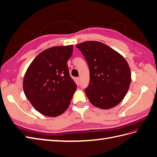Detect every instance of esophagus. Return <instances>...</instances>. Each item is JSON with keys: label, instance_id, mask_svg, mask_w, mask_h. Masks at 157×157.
Instances as JSON below:
<instances>
[{"label": "esophagus", "instance_id": "esophagus-1", "mask_svg": "<svg viewBox=\"0 0 157 157\" xmlns=\"http://www.w3.org/2000/svg\"><path fill=\"white\" fill-rule=\"evenodd\" d=\"M75 82H76V85H79V84H80V78H79V77L76 78V79H75Z\"/></svg>", "mask_w": 157, "mask_h": 157}]
</instances>
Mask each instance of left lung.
Listing matches in <instances>:
<instances>
[{"label": "left lung", "instance_id": "left-lung-1", "mask_svg": "<svg viewBox=\"0 0 157 157\" xmlns=\"http://www.w3.org/2000/svg\"><path fill=\"white\" fill-rule=\"evenodd\" d=\"M88 63L89 85L85 93L94 106L109 109L123 101L131 82L130 67L124 57L98 41H86L76 46Z\"/></svg>", "mask_w": 157, "mask_h": 157}]
</instances>
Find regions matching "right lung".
<instances>
[{
  "mask_svg": "<svg viewBox=\"0 0 157 157\" xmlns=\"http://www.w3.org/2000/svg\"><path fill=\"white\" fill-rule=\"evenodd\" d=\"M72 51V45L44 50L33 60L25 75V96L45 116L60 115L70 105L76 89L67 65Z\"/></svg>",
  "mask_w": 157,
  "mask_h": 157,
  "instance_id": "right-lung-1",
  "label": "right lung"
}]
</instances>
